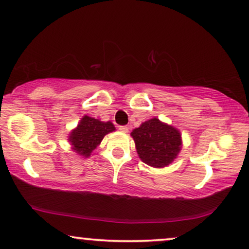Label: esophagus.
<instances>
[{
  "instance_id": "34e87169",
  "label": "esophagus",
  "mask_w": 249,
  "mask_h": 249,
  "mask_svg": "<svg viewBox=\"0 0 249 249\" xmlns=\"http://www.w3.org/2000/svg\"><path fill=\"white\" fill-rule=\"evenodd\" d=\"M118 128H120V131L123 132V133H127V132H128V127H127V126H126V125H122V126H120V127H118Z\"/></svg>"
}]
</instances>
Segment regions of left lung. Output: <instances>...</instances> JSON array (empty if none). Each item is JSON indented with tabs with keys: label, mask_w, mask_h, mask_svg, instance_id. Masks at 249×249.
I'll list each match as a JSON object with an SVG mask.
<instances>
[{
	"label": "left lung",
	"mask_w": 249,
	"mask_h": 249,
	"mask_svg": "<svg viewBox=\"0 0 249 249\" xmlns=\"http://www.w3.org/2000/svg\"><path fill=\"white\" fill-rule=\"evenodd\" d=\"M131 135L140 159L155 168L170 164L181 149L180 132L156 117L133 129Z\"/></svg>",
	"instance_id": "1"
}]
</instances>
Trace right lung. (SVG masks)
<instances>
[{"label": "right lung", "mask_w": 249, "mask_h": 249, "mask_svg": "<svg viewBox=\"0 0 249 249\" xmlns=\"http://www.w3.org/2000/svg\"><path fill=\"white\" fill-rule=\"evenodd\" d=\"M113 131H115V126L111 122H101L86 115L76 128L70 133L69 141L71 142L73 151L88 158L103 141L104 136Z\"/></svg>", "instance_id": "add662e5"}]
</instances>
